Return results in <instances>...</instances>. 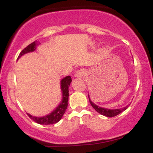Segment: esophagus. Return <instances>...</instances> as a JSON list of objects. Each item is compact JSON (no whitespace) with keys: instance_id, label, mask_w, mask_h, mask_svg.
Here are the masks:
<instances>
[{"instance_id":"obj_1","label":"esophagus","mask_w":153,"mask_h":153,"mask_svg":"<svg viewBox=\"0 0 153 153\" xmlns=\"http://www.w3.org/2000/svg\"><path fill=\"white\" fill-rule=\"evenodd\" d=\"M84 74H85V71H84L83 70H79V71L76 72L75 76L78 78H81L83 77Z\"/></svg>"}]
</instances>
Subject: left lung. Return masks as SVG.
<instances>
[{"instance_id": "obj_1", "label": "left lung", "mask_w": 153, "mask_h": 153, "mask_svg": "<svg viewBox=\"0 0 153 153\" xmlns=\"http://www.w3.org/2000/svg\"><path fill=\"white\" fill-rule=\"evenodd\" d=\"M88 99L91 106H93V108H94L96 111L99 112V114H101V115H103L107 117H115V116H117L120 113H122V111H125L128 107H129V106H127L122 108H119V109H118V108H117V109H108V108L100 107L99 106H97V105L95 104L94 103H93L92 101H91L90 97H89V95H88Z\"/></svg>"}]
</instances>
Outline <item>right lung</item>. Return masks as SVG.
I'll return each mask as SVG.
<instances>
[{"label": "right lung", "mask_w": 153, "mask_h": 153, "mask_svg": "<svg viewBox=\"0 0 153 153\" xmlns=\"http://www.w3.org/2000/svg\"><path fill=\"white\" fill-rule=\"evenodd\" d=\"M36 45H38L36 41H35L34 42L31 43L30 45H28L27 47H25V48L20 52V54H19L18 57V59L19 57H22V55H24V54L29 53V52H34V51L36 49ZM71 82L72 79L70 75L66 76L65 78L62 79L60 82L61 90H62V102L60 103V104H59V106L52 112V113H50V114L45 116V117H33V116L30 115L29 114H27L29 117H30V119H32V120L36 123H38V124H45V125L53 124L58 122L59 121L62 119L63 114H64L67 108H68V97H69V89L68 88H69V86L70 85H71Z\"/></svg>", "instance_id": "right-lung-1"}]
</instances>
